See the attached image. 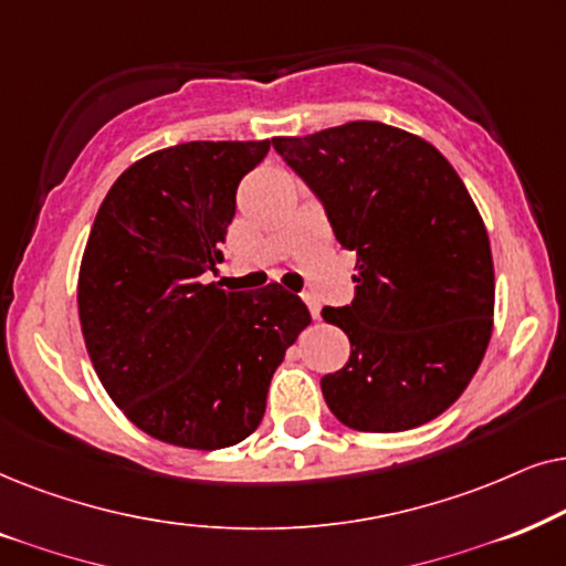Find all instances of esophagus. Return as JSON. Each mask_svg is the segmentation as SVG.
Here are the masks:
<instances>
[{
    "mask_svg": "<svg viewBox=\"0 0 566 566\" xmlns=\"http://www.w3.org/2000/svg\"><path fill=\"white\" fill-rule=\"evenodd\" d=\"M303 300H305L307 311H311V315H313V321H321V303H318V300H315L311 292H305Z\"/></svg>",
    "mask_w": 566,
    "mask_h": 566,
    "instance_id": "1",
    "label": "esophagus"
}]
</instances>
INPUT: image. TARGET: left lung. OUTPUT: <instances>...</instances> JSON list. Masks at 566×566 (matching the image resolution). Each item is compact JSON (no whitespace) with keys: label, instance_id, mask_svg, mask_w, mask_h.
I'll list each match as a JSON object with an SVG mask.
<instances>
[{"label":"left lung","instance_id":"left-lung-1","mask_svg":"<svg viewBox=\"0 0 566 566\" xmlns=\"http://www.w3.org/2000/svg\"><path fill=\"white\" fill-rule=\"evenodd\" d=\"M271 145L357 253V295L323 307L349 336V361L321 380L342 424L403 432L450 409L494 328V263L469 188L427 139L349 120Z\"/></svg>","mask_w":566,"mask_h":566}]
</instances>
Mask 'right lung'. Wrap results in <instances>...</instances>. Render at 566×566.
Returning a JSON list of instances; mask_svg holds the SVG:
<instances>
[{
    "mask_svg": "<svg viewBox=\"0 0 566 566\" xmlns=\"http://www.w3.org/2000/svg\"><path fill=\"white\" fill-rule=\"evenodd\" d=\"M269 147L157 149L120 172L90 230L77 282L90 361L126 419L168 446L220 450L255 432L271 375L311 326L282 284L205 282L222 261L240 178Z\"/></svg>",
    "mask_w": 566,
    "mask_h": 566,
    "instance_id": "obj_1",
    "label": "right lung"
}]
</instances>
